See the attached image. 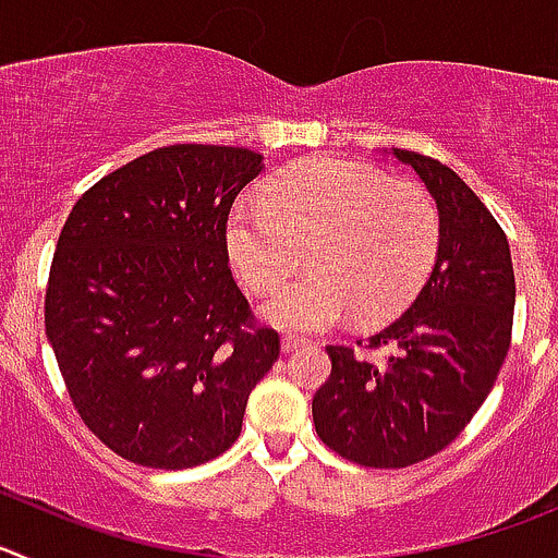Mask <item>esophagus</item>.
<instances>
[{
  "label": "esophagus",
  "instance_id": "esophagus-1",
  "mask_svg": "<svg viewBox=\"0 0 558 558\" xmlns=\"http://www.w3.org/2000/svg\"><path fill=\"white\" fill-rule=\"evenodd\" d=\"M300 347H305L303 338H294V336H283V338H280V352H286V355H289V352H296V350H300Z\"/></svg>",
  "mask_w": 558,
  "mask_h": 558
}]
</instances>
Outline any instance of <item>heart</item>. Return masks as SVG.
<instances>
[{"label":"heart","instance_id":"heart-1","mask_svg":"<svg viewBox=\"0 0 558 558\" xmlns=\"http://www.w3.org/2000/svg\"><path fill=\"white\" fill-rule=\"evenodd\" d=\"M440 220L426 190L374 165L316 159L280 173L267 201H242L228 217V258L255 294L296 278L264 305V319L291 332H322L357 311L397 314L435 264Z\"/></svg>","mask_w":558,"mask_h":558}]
</instances>
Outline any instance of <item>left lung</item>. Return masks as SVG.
Listing matches in <instances>:
<instances>
[{
	"instance_id": "left-lung-1",
	"label": "left lung",
	"mask_w": 558,
	"mask_h": 558,
	"mask_svg": "<svg viewBox=\"0 0 558 558\" xmlns=\"http://www.w3.org/2000/svg\"><path fill=\"white\" fill-rule=\"evenodd\" d=\"M437 203L435 267L410 308L368 338L385 363L327 347L332 372L314 397L322 444L366 468H408L444 451L496 385L512 338L514 272L496 217L451 168L390 148Z\"/></svg>"
}]
</instances>
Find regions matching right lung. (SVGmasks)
Segmentation results:
<instances>
[{"label": "right lung", "instance_id": "add662e5", "mask_svg": "<svg viewBox=\"0 0 558 558\" xmlns=\"http://www.w3.org/2000/svg\"><path fill=\"white\" fill-rule=\"evenodd\" d=\"M264 156L168 145L104 175L71 208L46 289V338L76 413L145 468L215 460L280 355L228 267L226 226Z\"/></svg>", "mask_w": 558, "mask_h": 558}]
</instances>
